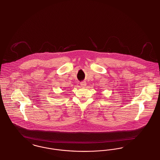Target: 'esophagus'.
I'll use <instances>...</instances> for the list:
<instances>
[{"instance_id": "34e87169", "label": "esophagus", "mask_w": 160, "mask_h": 160, "mask_svg": "<svg viewBox=\"0 0 160 160\" xmlns=\"http://www.w3.org/2000/svg\"><path fill=\"white\" fill-rule=\"evenodd\" d=\"M80 84H81V86L82 87H84L86 86V82H85V81H82V82H80Z\"/></svg>"}]
</instances>
